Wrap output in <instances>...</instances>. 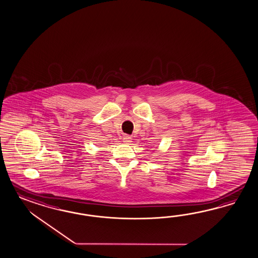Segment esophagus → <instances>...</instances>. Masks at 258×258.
I'll return each instance as SVG.
<instances>
[{
  "label": "esophagus",
  "instance_id": "1",
  "mask_svg": "<svg viewBox=\"0 0 258 258\" xmlns=\"http://www.w3.org/2000/svg\"><path fill=\"white\" fill-rule=\"evenodd\" d=\"M123 142L126 143V144H130L132 142V137L130 135H127V134H125L123 136Z\"/></svg>",
  "mask_w": 258,
  "mask_h": 258
}]
</instances>
